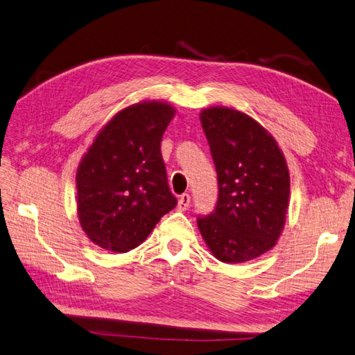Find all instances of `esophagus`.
I'll list each match as a JSON object with an SVG mask.
<instances>
[{"mask_svg": "<svg viewBox=\"0 0 355 355\" xmlns=\"http://www.w3.org/2000/svg\"><path fill=\"white\" fill-rule=\"evenodd\" d=\"M191 203V196L189 193H183L182 197L178 198V211H186Z\"/></svg>", "mask_w": 355, "mask_h": 355, "instance_id": "34e87169", "label": "esophagus"}]
</instances>
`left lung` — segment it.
Returning <instances> with one entry per match:
<instances>
[{"instance_id":"obj_1","label":"left lung","mask_w":355,"mask_h":355,"mask_svg":"<svg viewBox=\"0 0 355 355\" xmlns=\"http://www.w3.org/2000/svg\"><path fill=\"white\" fill-rule=\"evenodd\" d=\"M218 177V201L198 217L205 243L223 263L254 260L275 246L286 223L289 171L275 138L237 109L200 112Z\"/></svg>"}]
</instances>
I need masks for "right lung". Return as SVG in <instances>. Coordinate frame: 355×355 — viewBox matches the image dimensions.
Instances as JSON below:
<instances>
[{"mask_svg": "<svg viewBox=\"0 0 355 355\" xmlns=\"http://www.w3.org/2000/svg\"><path fill=\"white\" fill-rule=\"evenodd\" d=\"M175 115L169 103L141 101L104 124L76 171V211L87 237L112 252L140 246L177 206L162 138Z\"/></svg>", "mask_w": 355, "mask_h": 355, "instance_id": "1", "label": "right lung"}]
</instances>
